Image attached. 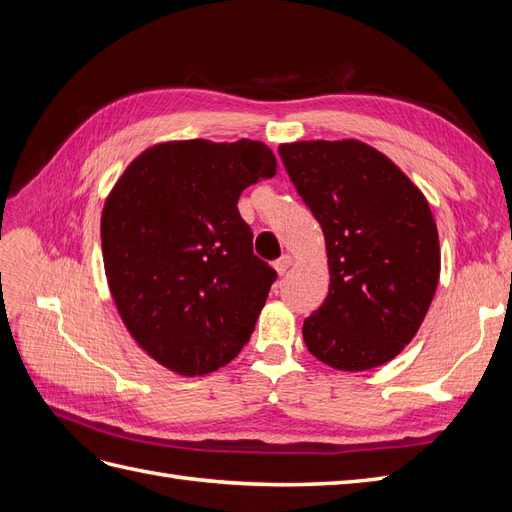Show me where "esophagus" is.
Returning a JSON list of instances; mask_svg holds the SVG:
<instances>
[{"mask_svg": "<svg viewBox=\"0 0 512 512\" xmlns=\"http://www.w3.org/2000/svg\"><path fill=\"white\" fill-rule=\"evenodd\" d=\"M290 265H292V256H288V254H284L282 258H277L275 262H273V267H275V271L280 273V275H284L288 269H290Z\"/></svg>", "mask_w": 512, "mask_h": 512, "instance_id": "1", "label": "esophagus"}]
</instances>
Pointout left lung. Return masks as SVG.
I'll return each instance as SVG.
<instances>
[{"instance_id":"left-lung-1","label":"left lung","mask_w":512,"mask_h":512,"mask_svg":"<svg viewBox=\"0 0 512 512\" xmlns=\"http://www.w3.org/2000/svg\"><path fill=\"white\" fill-rule=\"evenodd\" d=\"M280 158L327 241L331 284L303 322L307 350L344 371L391 361L438 288L440 243L425 196L359 141L282 145Z\"/></svg>"}]
</instances>
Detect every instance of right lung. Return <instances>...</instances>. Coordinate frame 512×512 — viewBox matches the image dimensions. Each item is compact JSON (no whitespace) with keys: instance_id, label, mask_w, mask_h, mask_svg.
<instances>
[{"instance_id":"obj_1","label":"right lung","mask_w":512,"mask_h":512,"mask_svg":"<svg viewBox=\"0 0 512 512\" xmlns=\"http://www.w3.org/2000/svg\"><path fill=\"white\" fill-rule=\"evenodd\" d=\"M275 170L258 141L162 143L106 198L102 256L119 316L181 376L209 374L250 342L277 273L254 254L237 203Z\"/></svg>"}]
</instances>
